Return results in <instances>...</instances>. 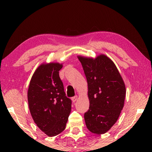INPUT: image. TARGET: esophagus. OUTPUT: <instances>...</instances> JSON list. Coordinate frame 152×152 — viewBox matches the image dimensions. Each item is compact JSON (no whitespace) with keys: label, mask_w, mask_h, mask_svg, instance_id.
I'll list each match as a JSON object with an SVG mask.
<instances>
[{"label":"esophagus","mask_w":152,"mask_h":152,"mask_svg":"<svg viewBox=\"0 0 152 152\" xmlns=\"http://www.w3.org/2000/svg\"><path fill=\"white\" fill-rule=\"evenodd\" d=\"M77 98H78V97L77 96V95H75V96H74L73 97H72V102H76L77 100Z\"/></svg>","instance_id":"1"}]
</instances>
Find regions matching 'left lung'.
<instances>
[{
  "instance_id": "1",
  "label": "left lung",
  "mask_w": 152,
  "mask_h": 152,
  "mask_svg": "<svg viewBox=\"0 0 152 152\" xmlns=\"http://www.w3.org/2000/svg\"><path fill=\"white\" fill-rule=\"evenodd\" d=\"M77 58L88 83L90 106L84 113L86 127L93 134H104L115 123L123 109L125 84L115 64L107 56Z\"/></svg>"
}]
</instances>
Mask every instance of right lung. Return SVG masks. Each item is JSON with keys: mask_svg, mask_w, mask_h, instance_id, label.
I'll return each mask as SVG.
<instances>
[{"mask_svg": "<svg viewBox=\"0 0 152 152\" xmlns=\"http://www.w3.org/2000/svg\"><path fill=\"white\" fill-rule=\"evenodd\" d=\"M59 63L41 64L31 78L28 100L31 115L37 126L50 137L65 129L71 111V99L66 96L59 71Z\"/></svg>", "mask_w": 152, "mask_h": 152, "instance_id": "1", "label": "right lung"}]
</instances>
